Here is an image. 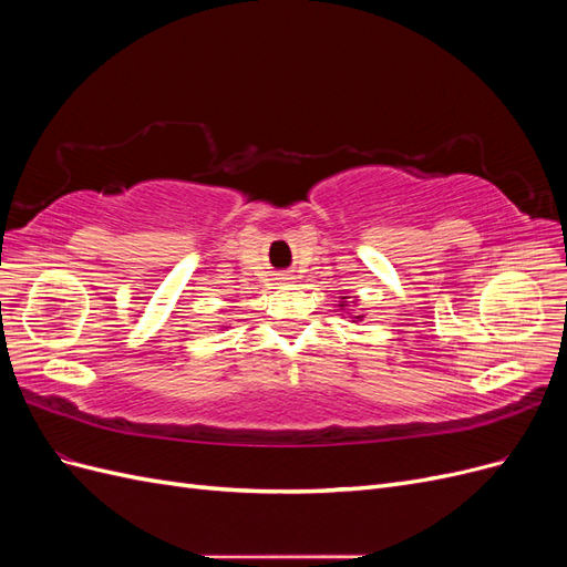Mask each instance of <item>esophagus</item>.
Listing matches in <instances>:
<instances>
[{
    "mask_svg": "<svg viewBox=\"0 0 567 567\" xmlns=\"http://www.w3.org/2000/svg\"><path fill=\"white\" fill-rule=\"evenodd\" d=\"M279 279H281V281H288L290 277H288V274H281V277H279Z\"/></svg>",
    "mask_w": 567,
    "mask_h": 567,
    "instance_id": "esophagus-1",
    "label": "esophagus"
}]
</instances>
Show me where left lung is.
<instances>
[{"instance_id": "8db88e82", "label": "left lung", "mask_w": 567, "mask_h": 567, "mask_svg": "<svg viewBox=\"0 0 567 567\" xmlns=\"http://www.w3.org/2000/svg\"><path fill=\"white\" fill-rule=\"evenodd\" d=\"M348 298L350 296H340V300H338V307H340V310H346V307H348ZM354 302V300H352ZM350 317H352V321H362L364 319V315H352V312H348Z\"/></svg>"}]
</instances>
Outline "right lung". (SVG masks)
I'll use <instances>...</instances> for the list:
<instances>
[{
    "instance_id": "add662e5",
    "label": "right lung",
    "mask_w": 567,
    "mask_h": 567,
    "mask_svg": "<svg viewBox=\"0 0 567 567\" xmlns=\"http://www.w3.org/2000/svg\"><path fill=\"white\" fill-rule=\"evenodd\" d=\"M221 329H227V326H221Z\"/></svg>"
}]
</instances>
